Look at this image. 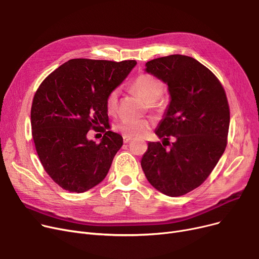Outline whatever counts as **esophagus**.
<instances>
[{"mask_svg": "<svg viewBox=\"0 0 259 259\" xmlns=\"http://www.w3.org/2000/svg\"><path fill=\"white\" fill-rule=\"evenodd\" d=\"M131 140H132V138L131 137H127V135H124V137H122V141H124L125 144L129 143Z\"/></svg>", "mask_w": 259, "mask_h": 259, "instance_id": "esophagus-1", "label": "esophagus"}]
</instances>
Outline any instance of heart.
I'll return each instance as SVG.
<instances>
[{"label": "heart", "mask_w": 259, "mask_h": 259, "mask_svg": "<svg viewBox=\"0 0 259 259\" xmlns=\"http://www.w3.org/2000/svg\"><path fill=\"white\" fill-rule=\"evenodd\" d=\"M132 90L149 103L152 108L159 107L157 100L162 92L160 81L152 75L141 74L133 80ZM118 104V91L113 90L107 97L106 107L109 113H114ZM152 124L149 119H121L115 126V129L127 137H142L151 128Z\"/></svg>", "instance_id": "b5f03b06"}]
</instances>
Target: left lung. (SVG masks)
<instances>
[{"mask_svg":"<svg viewBox=\"0 0 259 259\" xmlns=\"http://www.w3.org/2000/svg\"><path fill=\"white\" fill-rule=\"evenodd\" d=\"M145 71L168 86L170 102L141 165L148 182L171 197L182 196L207 180L225 152L230 111L221 81L193 58L154 59ZM174 137L170 149L162 146Z\"/></svg>","mask_w":259,"mask_h":259,"instance_id":"8db88e82","label":"left lung"}]
</instances>
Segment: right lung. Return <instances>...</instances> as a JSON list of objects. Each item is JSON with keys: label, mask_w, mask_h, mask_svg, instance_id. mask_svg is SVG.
I'll return each instance as SVG.
<instances>
[{"label": "right lung", "mask_w": 259, "mask_h": 259, "mask_svg": "<svg viewBox=\"0 0 259 259\" xmlns=\"http://www.w3.org/2000/svg\"><path fill=\"white\" fill-rule=\"evenodd\" d=\"M135 65V61L73 59L36 90L31 107L36 152L52 181L67 191H88L106 178L122 138L107 131L95 144L87 133L109 124L107 97Z\"/></svg>", "instance_id": "add662e5"}]
</instances>
